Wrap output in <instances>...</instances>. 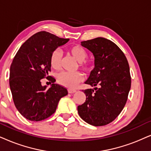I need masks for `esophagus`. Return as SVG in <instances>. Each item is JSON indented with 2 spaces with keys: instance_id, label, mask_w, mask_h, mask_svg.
I'll list each match as a JSON object with an SVG mask.
<instances>
[{
  "instance_id": "obj_1",
  "label": "esophagus",
  "mask_w": 151,
  "mask_h": 151,
  "mask_svg": "<svg viewBox=\"0 0 151 151\" xmlns=\"http://www.w3.org/2000/svg\"><path fill=\"white\" fill-rule=\"evenodd\" d=\"M76 92V90L74 89H68V93H74Z\"/></svg>"
}]
</instances>
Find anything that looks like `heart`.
I'll return each mask as SVG.
<instances>
[{"label":"heart","mask_w":151,"mask_h":151,"mask_svg":"<svg viewBox=\"0 0 151 151\" xmlns=\"http://www.w3.org/2000/svg\"><path fill=\"white\" fill-rule=\"evenodd\" d=\"M68 51L78 62L80 63V67L86 72H91L94 65L91 62L85 60L88 57L87 51L81 46L76 45L70 47ZM62 52L59 49H56L51 55V65L56 70L60 69L62 59ZM57 81L60 84L69 88H74L78 83L83 81V75L79 72H62L57 75Z\"/></svg>","instance_id":"heart-1"}]
</instances>
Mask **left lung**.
Wrapping results in <instances>:
<instances>
[{"mask_svg": "<svg viewBox=\"0 0 151 151\" xmlns=\"http://www.w3.org/2000/svg\"><path fill=\"white\" fill-rule=\"evenodd\" d=\"M81 43L95 57V68L85 82L95 88L83 91L86 99L78 106V113L90 125L103 126L114 121L126 104L131 87L129 64L109 40L97 37Z\"/></svg>", "mask_w": 151, "mask_h": 151, "instance_id": "1", "label": "left lung"}]
</instances>
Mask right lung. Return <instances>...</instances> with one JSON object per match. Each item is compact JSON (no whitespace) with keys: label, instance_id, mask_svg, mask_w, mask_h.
I'll use <instances>...</instances> for the list:
<instances>
[{"label":"right lung","instance_id":"1","mask_svg":"<svg viewBox=\"0 0 151 151\" xmlns=\"http://www.w3.org/2000/svg\"><path fill=\"white\" fill-rule=\"evenodd\" d=\"M69 39L40 31L22 45L13 59L9 72V87L14 105L19 112L31 121H40L56 111L59 100L68 95V90L48 76L51 71V55ZM50 78L49 89L41 79Z\"/></svg>","mask_w":151,"mask_h":151}]
</instances>
